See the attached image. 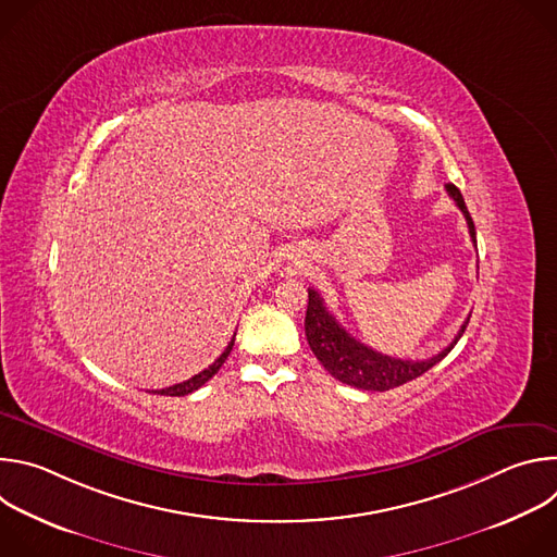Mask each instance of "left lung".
Segmentation results:
<instances>
[{"mask_svg":"<svg viewBox=\"0 0 557 557\" xmlns=\"http://www.w3.org/2000/svg\"><path fill=\"white\" fill-rule=\"evenodd\" d=\"M449 198L456 202V207L462 211L467 226H469V235L471 243L475 245V228H473V220L465 207L462 194L458 191L456 185L447 183L445 185ZM471 317V314H469ZM469 317L462 322L458 335L454 337V342L443 348L438 355L425 359V361H412V359H396V357H387L381 355L376 350H372L370 346L357 342L337 320L333 317V312H329L322 295L317 293L314 288H308V308H306V320H304V329H306V339L310 350L314 352V357L320 359V363L342 383L359 387V389H372V392H385L392 387H399L417 376H421L423 372H428L432 366H436L441 359L447 357V352L456 346V342L462 337Z\"/></svg>","mask_w":557,"mask_h":557,"instance_id":"left-lung-1","label":"left lung"}]
</instances>
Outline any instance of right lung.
<instances>
[{"mask_svg": "<svg viewBox=\"0 0 557 557\" xmlns=\"http://www.w3.org/2000/svg\"><path fill=\"white\" fill-rule=\"evenodd\" d=\"M233 342H235V335H233V339L228 342V346L224 348V352H222L209 368H205L202 372L194 374L191 379H187V381H183V383L170 385V387H165V389H153V392H156V394H165V396H187V394H191L194 389H198L200 385H205V383L220 370V366L224 363V359L228 357V352H231V348H233Z\"/></svg>", "mask_w": 557, "mask_h": 557, "instance_id": "obj_1", "label": "right lung"}]
</instances>
